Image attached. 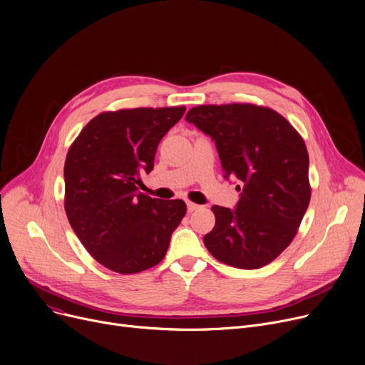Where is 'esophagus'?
Returning <instances> with one entry per match:
<instances>
[{
  "instance_id": "obj_1",
  "label": "esophagus",
  "mask_w": 365,
  "mask_h": 365,
  "mask_svg": "<svg viewBox=\"0 0 365 365\" xmlns=\"http://www.w3.org/2000/svg\"><path fill=\"white\" fill-rule=\"evenodd\" d=\"M186 208H187V212H189V213H192V212H195V210L201 208V205H198V204H195V202H190V201H187V202H186Z\"/></svg>"
}]
</instances>
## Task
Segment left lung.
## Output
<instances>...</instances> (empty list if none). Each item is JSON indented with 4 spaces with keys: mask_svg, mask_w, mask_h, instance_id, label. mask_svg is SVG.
<instances>
[{
    "mask_svg": "<svg viewBox=\"0 0 365 365\" xmlns=\"http://www.w3.org/2000/svg\"><path fill=\"white\" fill-rule=\"evenodd\" d=\"M186 121L216 143L225 179L242 185L235 210L212 207L216 225L204 237L207 250L240 269L271 263L293 241L311 200L300 134L278 112L250 103L201 105Z\"/></svg>",
    "mask_w": 365,
    "mask_h": 365,
    "instance_id": "left-lung-1",
    "label": "left lung"
}]
</instances>
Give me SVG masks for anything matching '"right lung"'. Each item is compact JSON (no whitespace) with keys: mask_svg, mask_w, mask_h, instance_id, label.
I'll return each mask as SVG.
<instances>
[{"mask_svg":"<svg viewBox=\"0 0 365 365\" xmlns=\"http://www.w3.org/2000/svg\"><path fill=\"white\" fill-rule=\"evenodd\" d=\"M185 106L103 112L75 139L65 161V212L87 252L108 269L138 274L158 264L186 213L182 200L139 192L140 175Z\"/></svg>","mask_w":365,"mask_h":365,"instance_id":"add662e5","label":"right lung"}]
</instances>
